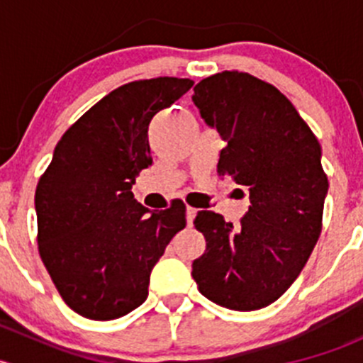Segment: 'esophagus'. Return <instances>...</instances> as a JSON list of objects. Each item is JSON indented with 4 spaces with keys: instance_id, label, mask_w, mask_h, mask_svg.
I'll use <instances>...</instances> for the list:
<instances>
[{
    "instance_id": "esophagus-1",
    "label": "esophagus",
    "mask_w": 363,
    "mask_h": 363,
    "mask_svg": "<svg viewBox=\"0 0 363 363\" xmlns=\"http://www.w3.org/2000/svg\"><path fill=\"white\" fill-rule=\"evenodd\" d=\"M195 216H196V208H193V207H186V221H188V225H193V219H195Z\"/></svg>"
}]
</instances>
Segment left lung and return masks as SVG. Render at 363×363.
<instances>
[{"label": "left lung", "instance_id": "obj_1", "mask_svg": "<svg viewBox=\"0 0 363 363\" xmlns=\"http://www.w3.org/2000/svg\"><path fill=\"white\" fill-rule=\"evenodd\" d=\"M193 101L226 140L218 174L246 186L251 205L237 230L212 211L196 214L205 252L191 276L218 306L262 309L291 286L320 239L328 191L320 142L277 87L246 72L200 80Z\"/></svg>", "mask_w": 363, "mask_h": 363}]
</instances>
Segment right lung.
<instances>
[{"label":"right lung","instance_id":"add662e5","mask_svg":"<svg viewBox=\"0 0 363 363\" xmlns=\"http://www.w3.org/2000/svg\"><path fill=\"white\" fill-rule=\"evenodd\" d=\"M193 84L158 77L113 89L65 131L40 177V258L80 316L107 321L137 309L147 298L152 267L186 226L181 200L149 214L131 186L152 163L151 119Z\"/></svg>","mask_w":363,"mask_h":363}]
</instances>
